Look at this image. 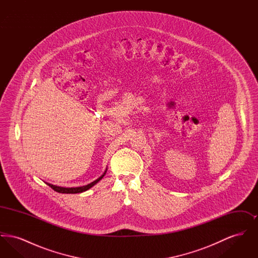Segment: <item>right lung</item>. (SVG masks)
<instances>
[{"instance_id":"1","label":"right lung","mask_w":258,"mask_h":258,"mask_svg":"<svg viewBox=\"0 0 258 258\" xmlns=\"http://www.w3.org/2000/svg\"><path fill=\"white\" fill-rule=\"evenodd\" d=\"M107 168L105 169V171L103 172V174L98 177L97 180H95L94 182L90 183V184H86V185H82V186H76V187H63V186H59V185H55V184H49V183H46V184L49 185L51 188H53L55 191L57 192H60V194H80V192H83V191H86L89 188H91L92 186H94L95 184H98V182L104 177L105 173H106Z\"/></svg>"}]
</instances>
